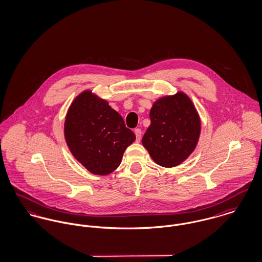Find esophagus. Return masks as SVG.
<instances>
[{
	"label": "esophagus",
	"mask_w": 262,
	"mask_h": 262,
	"mask_svg": "<svg viewBox=\"0 0 262 262\" xmlns=\"http://www.w3.org/2000/svg\"><path fill=\"white\" fill-rule=\"evenodd\" d=\"M134 133H135V135H136V141H137V142H139V141H140V139H141L142 131H141L139 128H137V129H135V130H134Z\"/></svg>",
	"instance_id": "esophagus-1"
}]
</instances>
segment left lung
<instances>
[{"label":"left lung","instance_id":"left-lung-1","mask_svg":"<svg viewBox=\"0 0 262 262\" xmlns=\"http://www.w3.org/2000/svg\"><path fill=\"white\" fill-rule=\"evenodd\" d=\"M150 120L142 144L151 158L163 167L182 163L195 149L200 134V119L190 99L182 92L158 99Z\"/></svg>","mask_w":262,"mask_h":262}]
</instances>
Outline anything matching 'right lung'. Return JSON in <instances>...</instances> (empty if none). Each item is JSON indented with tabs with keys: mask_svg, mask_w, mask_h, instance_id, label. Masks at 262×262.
<instances>
[{
	"mask_svg": "<svg viewBox=\"0 0 262 262\" xmlns=\"http://www.w3.org/2000/svg\"><path fill=\"white\" fill-rule=\"evenodd\" d=\"M64 133L74 157L97 175L117 169L124 151L136 139L119 113L91 91L81 93L72 103Z\"/></svg>",
	"mask_w": 262,
	"mask_h": 262,
	"instance_id": "obj_1",
	"label": "right lung"
}]
</instances>
